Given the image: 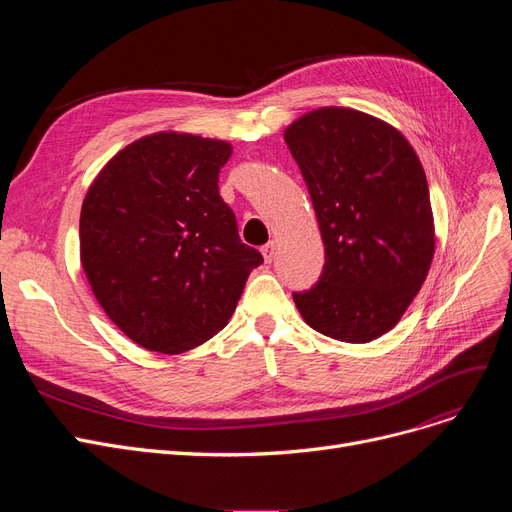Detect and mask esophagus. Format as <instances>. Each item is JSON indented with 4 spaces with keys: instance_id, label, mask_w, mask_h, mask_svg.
Masks as SVG:
<instances>
[{
    "instance_id": "34e87169",
    "label": "esophagus",
    "mask_w": 512,
    "mask_h": 512,
    "mask_svg": "<svg viewBox=\"0 0 512 512\" xmlns=\"http://www.w3.org/2000/svg\"><path fill=\"white\" fill-rule=\"evenodd\" d=\"M261 255H263L265 263H272L274 257H276V242H270V245H265V247L261 249Z\"/></svg>"
}]
</instances>
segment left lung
I'll return each mask as SVG.
<instances>
[{"instance_id": "obj_1", "label": "left lung", "mask_w": 512, "mask_h": 512, "mask_svg": "<svg viewBox=\"0 0 512 512\" xmlns=\"http://www.w3.org/2000/svg\"><path fill=\"white\" fill-rule=\"evenodd\" d=\"M317 215L326 265L292 294L305 324L340 342L390 332L436 251L421 161L398 128L353 107H317L284 130Z\"/></svg>"}]
</instances>
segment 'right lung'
I'll return each instance as SVG.
<instances>
[{
	"label": "right lung",
	"mask_w": 512,
	"mask_h": 512,
	"mask_svg": "<svg viewBox=\"0 0 512 512\" xmlns=\"http://www.w3.org/2000/svg\"><path fill=\"white\" fill-rule=\"evenodd\" d=\"M232 145L161 130L120 149L80 209V263L114 324L153 353L180 355L230 321L259 251L220 197Z\"/></svg>",
	"instance_id": "right-lung-1"
}]
</instances>
